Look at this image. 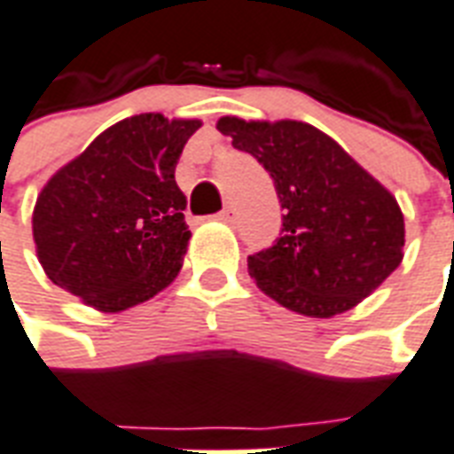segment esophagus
Wrapping results in <instances>:
<instances>
[{"label": "esophagus", "mask_w": 454, "mask_h": 454, "mask_svg": "<svg viewBox=\"0 0 454 454\" xmlns=\"http://www.w3.org/2000/svg\"><path fill=\"white\" fill-rule=\"evenodd\" d=\"M216 218L218 221H223V223H233V221H236V209H233V207H226Z\"/></svg>", "instance_id": "esophagus-1"}]
</instances>
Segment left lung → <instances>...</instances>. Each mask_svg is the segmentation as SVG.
Listing matches in <instances>:
<instances>
[{"label": "left lung", "mask_w": 454, "mask_h": 454, "mask_svg": "<svg viewBox=\"0 0 454 454\" xmlns=\"http://www.w3.org/2000/svg\"><path fill=\"white\" fill-rule=\"evenodd\" d=\"M216 129L260 160L281 201L277 243L247 257L257 288L288 310L334 317L361 303L404 257L395 194L317 127L226 115Z\"/></svg>", "instance_id": "8db88e82"}]
</instances>
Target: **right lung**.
<instances>
[{"label": "right lung", "instance_id": "1", "mask_svg": "<svg viewBox=\"0 0 454 454\" xmlns=\"http://www.w3.org/2000/svg\"><path fill=\"white\" fill-rule=\"evenodd\" d=\"M201 120L142 113L100 132L33 207V243L55 286L122 312L173 284L190 243L176 166Z\"/></svg>", "mask_w": 454, "mask_h": 454}]
</instances>
